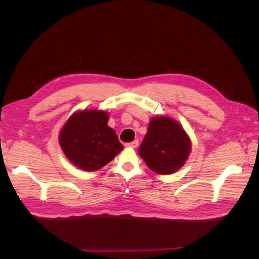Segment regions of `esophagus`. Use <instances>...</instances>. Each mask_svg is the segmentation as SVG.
<instances>
[{"instance_id": "esophagus-1", "label": "esophagus", "mask_w": 259, "mask_h": 259, "mask_svg": "<svg viewBox=\"0 0 259 259\" xmlns=\"http://www.w3.org/2000/svg\"><path fill=\"white\" fill-rule=\"evenodd\" d=\"M138 145H139V141L138 140H135L133 142H129V144H126L125 146L126 147H130V148H137V147H138Z\"/></svg>"}]
</instances>
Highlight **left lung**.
Listing matches in <instances>:
<instances>
[{
  "instance_id": "1",
  "label": "left lung",
  "mask_w": 259,
  "mask_h": 259,
  "mask_svg": "<svg viewBox=\"0 0 259 259\" xmlns=\"http://www.w3.org/2000/svg\"><path fill=\"white\" fill-rule=\"evenodd\" d=\"M190 139L177 121L152 118L139 148V155L152 171L170 175L184 166L190 153Z\"/></svg>"
}]
</instances>
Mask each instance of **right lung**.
<instances>
[{
  "mask_svg": "<svg viewBox=\"0 0 259 259\" xmlns=\"http://www.w3.org/2000/svg\"><path fill=\"white\" fill-rule=\"evenodd\" d=\"M109 115L100 110H83L70 117L60 134V146L74 166L95 171L106 166L123 149L108 125Z\"/></svg>",
  "mask_w": 259,
  "mask_h": 259,
  "instance_id": "1",
  "label": "right lung"
}]
</instances>
